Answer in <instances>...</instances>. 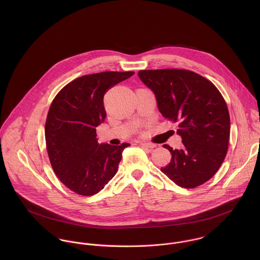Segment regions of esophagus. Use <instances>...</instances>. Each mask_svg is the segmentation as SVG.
<instances>
[{
  "mask_svg": "<svg viewBox=\"0 0 260 260\" xmlns=\"http://www.w3.org/2000/svg\"><path fill=\"white\" fill-rule=\"evenodd\" d=\"M139 144L142 146V147H146V148H155L156 145L155 144H152V143H145V142H139Z\"/></svg>",
  "mask_w": 260,
  "mask_h": 260,
  "instance_id": "34e87169",
  "label": "esophagus"
}]
</instances>
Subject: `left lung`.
Segmentation results:
<instances>
[{"label": "left lung", "mask_w": 260, "mask_h": 260, "mask_svg": "<svg viewBox=\"0 0 260 260\" xmlns=\"http://www.w3.org/2000/svg\"><path fill=\"white\" fill-rule=\"evenodd\" d=\"M140 80L154 93L159 112L178 122L182 147L173 149L170 163L161 171L175 184L194 188L208 181L226 156L230 118L218 89L188 70L139 71Z\"/></svg>", "instance_id": "8db88e82"}]
</instances>
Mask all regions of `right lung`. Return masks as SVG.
Here are the masks:
<instances>
[{"instance_id": "add662e5", "label": "right lung", "mask_w": 260, "mask_h": 260, "mask_svg": "<svg viewBox=\"0 0 260 260\" xmlns=\"http://www.w3.org/2000/svg\"><path fill=\"white\" fill-rule=\"evenodd\" d=\"M134 72H102L77 78L53 100L45 125L51 165L58 178L77 194L98 193L118 170L123 150L98 143L96 127L106 118L104 94Z\"/></svg>"}]
</instances>
